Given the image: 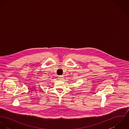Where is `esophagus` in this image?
I'll use <instances>...</instances> for the list:
<instances>
[{
    "mask_svg": "<svg viewBox=\"0 0 129 129\" xmlns=\"http://www.w3.org/2000/svg\"><path fill=\"white\" fill-rule=\"evenodd\" d=\"M63 77H62V76H61V75H60V76H58V79H60V80H61V79H62V78Z\"/></svg>",
    "mask_w": 129,
    "mask_h": 129,
    "instance_id": "1",
    "label": "esophagus"
}]
</instances>
